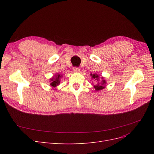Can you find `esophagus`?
I'll list each match as a JSON object with an SVG mask.
<instances>
[{"label":"esophagus","instance_id":"obj_1","mask_svg":"<svg viewBox=\"0 0 154 154\" xmlns=\"http://www.w3.org/2000/svg\"><path fill=\"white\" fill-rule=\"evenodd\" d=\"M73 71L75 72H78L80 71V68H79V67H75L73 68Z\"/></svg>","mask_w":154,"mask_h":154}]
</instances>
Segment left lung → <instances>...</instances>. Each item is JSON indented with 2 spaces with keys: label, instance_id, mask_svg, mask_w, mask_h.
<instances>
[{
  "label": "left lung",
  "instance_id": "1",
  "mask_svg": "<svg viewBox=\"0 0 154 154\" xmlns=\"http://www.w3.org/2000/svg\"><path fill=\"white\" fill-rule=\"evenodd\" d=\"M91 75L92 76V78H94L95 80H96L97 81L99 80V76L97 75V74H93V75H92V74H91ZM105 83H106V82H105V80H102V82H101V83H97L96 85H95L94 86V88H95V90H96V91H100V90H101V89H103V88H105L104 85L105 84Z\"/></svg>",
  "mask_w": 154,
  "mask_h": 154
}]
</instances>
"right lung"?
Returning a JSON list of instances; mask_svg holds the SVG:
<instances>
[{
	"label": "right lung",
	"instance_id": "right-lung-1",
	"mask_svg": "<svg viewBox=\"0 0 154 154\" xmlns=\"http://www.w3.org/2000/svg\"><path fill=\"white\" fill-rule=\"evenodd\" d=\"M61 77V76L60 74H58L57 76H56L55 77H53L51 79V83L50 85L51 86H52L53 87H56L57 85L60 84V78Z\"/></svg>",
	"mask_w": 154,
	"mask_h": 154
}]
</instances>
